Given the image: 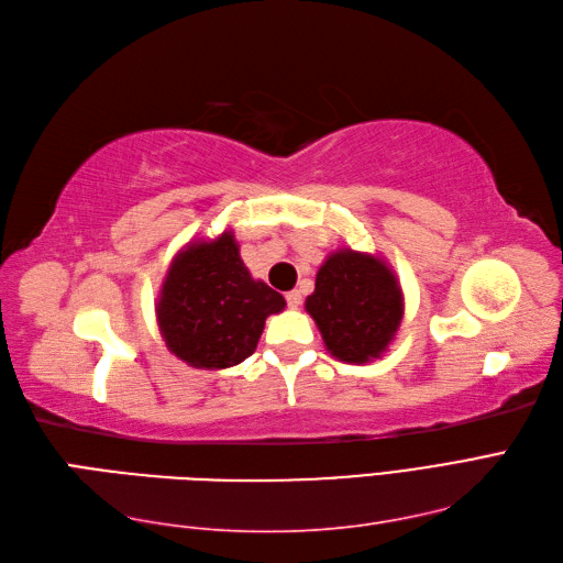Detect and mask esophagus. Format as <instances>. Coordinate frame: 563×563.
<instances>
[{
    "label": "esophagus",
    "mask_w": 563,
    "mask_h": 563,
    "mask_svg": "<svg viewBox=\"0 0 563 563\" xmlns=\"http://www.w3.org/2000/svg\"><path fill=\"white\" fill-rule=\"evenodd\" d=\"M286 303H289V308H300V303H303V298H300V291H289L286 294Z\"/></svg>",
    "instance_id": "esophagus-1"
}]
</instances>
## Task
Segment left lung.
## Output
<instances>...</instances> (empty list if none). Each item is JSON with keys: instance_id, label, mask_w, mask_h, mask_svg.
<instances>
[{"instance_id": "1", "label": "left lung", "mask_w": 563, "mask_h": 563, "mask_svg": "<svg viewBox=\"0 0 563 563\" xmlns=\"http://www.w3.org/2000/svg\"><path fill=\"white\" fill-rule=\"evenodd\" d=\"M306 310L336 361L363 365L379 358L399 332L404 294L385 260L344 249L318 269Z\"/></svg>"}]
</instances>
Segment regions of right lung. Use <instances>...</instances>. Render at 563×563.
<instances>
[{
	"mask_svg": "<svg viewBox=\"0 0 563 563\" xmlns=\"http://www.w3.org/2000/svg\"><path fill=\"white\" fill-rule=\"evenodd\" d=\"M286 300L243 265L231 231L190 241L172 260L157 298L164 344L184 363L224 369L253 355L269 314Z\"/></svg>",
	"mask_w": 563,
	"mask_h": 563,
	"instance_id": "obj_1",
	"label": "right lung"
}]
</instances>
